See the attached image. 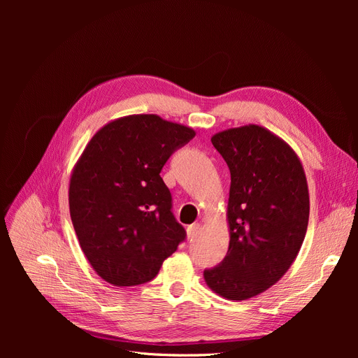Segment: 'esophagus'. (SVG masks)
<instances>
[{
	"label": "esophagus",
	"mask_w": 358,
	"mask_h": 358,
	"mask_svg": "<svg viewBox=\"0 0 358 358\" xmlns=\"http://www.w3.org/2000/svg\"><path fill=\"white\" fill-rule=\"evenodd\" d=\"M199 234H200V224L199 223H193V224H190L189 228H187V236H189V239H194Z\"/></svg>",
	"instance_id": "34e87169"
}]
</instances>
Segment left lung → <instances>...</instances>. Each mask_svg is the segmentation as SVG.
<instances>
[{"label":"left lung","instance_id":"1","mask_svg":"<svg viewBox=\"0 0 358 358\" xmlns=\"http://www.w3.org/2000/svg\"><path fill=\"white\" fill-rule=\"evenodd\" d=\"M212 143L231 171L229 248L203 275L239 302L270 289L296 259L309 222L308 181L293 148L262 126L222 130Z\"/></svg>","mask_w":358,"mask_h":358}]
</instances>
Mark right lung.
<instances>
[{
    "label": "right lung",
    "mask_w": 358,
    "mask_h": 358,
    "mask_svg": "<svg viewBox=\"0 0 358 358\" xmlns=\"http://www.w3.org/2000/svg\"><path fill=\"white\" fill-rule=\"evenodd\" d=\"M194 135L157 115L124 116L99 129L73 165L71 220L84 255L107 283H146L184 241L159 173Z\"/></svg>",
    "instance_id": "obj_1"
}]
</instances>
